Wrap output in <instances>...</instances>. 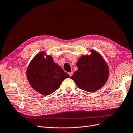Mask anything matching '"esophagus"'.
I'll return each instance as SVG.
<instances>
[{
    "label": "esophagus",
    "instance_id": "34e87169",
    "mask_svg": "<svg viewBox=\"0 0 133 133\" xmlns=\"http://www.w3.org/2000/svg\"><path fill=\"white\" fill-rule=\"evenodd\" d=\"M72 74H73V72H69V75L70 76H71L72 75Z\"/></svg>",
    "mask_w": 133,
    "mask_h": 133
}]
</instances>
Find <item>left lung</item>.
Returning <instances> with one entry per match:
<instances>
[{
	"label": "left lung",
	"instance_id": "8db88e82",
	"mask_svg": "<svg viewBox=\"0 0 133 133\" xmlns=\"http://www.w3.org/2000/svg\"><path fill=\"white\" fill-rule=\"evenodd\" d=\"M78 70L71 79L83 90L94 92L105 84L109 76V69L101 55L92 50L91 55H83L76 63Z\"/></svg>",
	"mask_w": 133,
	"mask_h": 133
}]
</instances>
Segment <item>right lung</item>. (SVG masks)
I'll use <instances>...</instances> for the list:
<instances>
[{
	"instance_id": "1",
	"label": "right lung",
	"mask_w": 133,
	"mask_h": 133,
	"mask_svg": "<svg viewBox=\"0 0 133 133\" xmlns=\"http://www.w3.org/2000/svg\"><path fill=\"white\" fill-rule=\"evenodd\" d=\"M41 52L33 58L28 67L26 76L32 87L39 94L47 96L59 88L69 74L54 63L51 56L45 58Z\"/></svg>"
}]
</instances>
